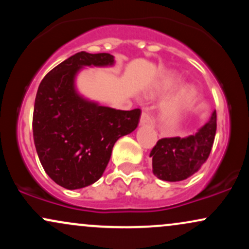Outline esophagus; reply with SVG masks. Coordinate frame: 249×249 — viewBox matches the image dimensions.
<instances>
[{"label":"esophagus","instance_id":"34e87169","mask_svg":"<svg viewBox=\"0 0 249 249\" xmlns=\"http://www.w3.org/2000/svg\"><path fill=\"white\" fill-rule=\"evenodd\" d=\"M141 125H153L152 117L146 112H142L141 117Z\"/></svg>","mask_w":249,"mask_h":249}]
</instances>
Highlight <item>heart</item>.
<instances>
[{"label": "heart", "mask_w": 249, "mask_h": 249, "mask_svg": "<svg viewBox=\"0 0 249 249\" xmlns=\"http://www.w3.org/2000/svg\"><path fill=\"white\" fill-rule=\"evenodd\" d=\"M179 82L180 81L178 77H168L167 79H165V88L170 89L176 87ZM194 98H196V91L192 88H184L179 90L162 107V116H164V118L171 123L179 121L182 115L192 107Z\"/></svg>", "instance_id": "obj_1"}]
</instances>
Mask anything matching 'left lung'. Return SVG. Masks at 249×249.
Returning <instances> with one entry per match:
<instances>
[{
    "label": "left lung",
    "instance_id": "obj_1",
    "mask_svg": "<svg viewBox=\"0 0 249 249\" xmlns=\"http://www.w3.org/2000/svg\"><path fill=\"white\" fill-rule=\"evenodd\" d=\"M216 131V111L196 134L162 138L151 151L153 174L165 181H180L198 172L212 150Z\"/></svg>",
    "mask_w": 249,
    "mask_h": 249
}]
</instances>
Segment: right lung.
Listing matches in <instances>:
<instances>
[{"mask_svg":"<svg viewBox=\"0 0 249 249\" xmlns=\"http://www.w3.org/2000/svg\"><path fill=\"white\" fill-rule=\"evenodd\" d=\"M110 53H77L39 84L33 116L34 142L43 168L56 184L77 190L102 177L115 142L138 126L141 110H116L83 98L75 78L83 67H107Z\"/></svg>","mask_w":249,"mask_h":249,"instance_id":"obj_1","label":"right lung"}]
</instances>
